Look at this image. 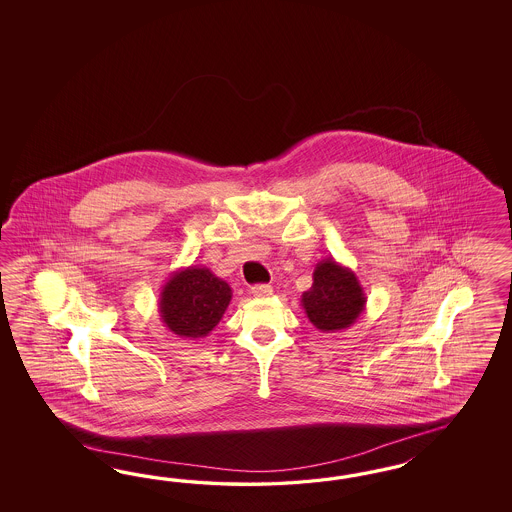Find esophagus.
Returning a JSON list of instances; mask_svg holds the SVG:
<instances>
[{"instance_id":"1","label":"esophagus","mask_w":512,"mask_h":512,"mask_svg":"<svg viewBox=\"0 0 512 512\" xmlns=\"http://www.w3.org/2000/svg\"><path fill=\"white\" fill-rule=\"evenodd\" d=\"M274 293V289L270 285H253L251 287V295L257 296V298H268V296Z\"/></svg>"}]
</instances>
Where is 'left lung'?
<instances>
[{
    "instance_id": "1",
    "label": "left lung",
    "mask_w": 512,
    "mask_h": 512,
    "mask_svg": "<svg viewBox=\"0 0 512 512\" xmlns=\"http://www.w3.org/2000/svg\"><path fill=\"white\" fill-rule=\"evenodd\" d=\"M366 300L357 274L334 257H326L315 264L313 285L300 302L317 330L338 332L357 323Z\"/></svg>"
}]
</instances>
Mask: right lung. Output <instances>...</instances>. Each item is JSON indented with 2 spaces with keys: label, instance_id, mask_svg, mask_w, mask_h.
<instances>
[{
  "label": "right lung",
  "instance_id": "obj_1",
  "mask_svg": "<svg viewBox=\"0 0 512 512\" xmlns=\"http://www.w3.org/2000/svg\"><path fill=\"white\" fill-rule=\"evenodd\" d=\"M233 298L231 285L206 266H187L172 272L159 293V315L178 338H206Z\"/></svg>",
  "mask_w": 512,
  "mask_h": 512
}]
</instances>
